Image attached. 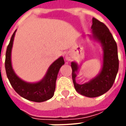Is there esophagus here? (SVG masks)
<instances>
[{"mask_svg": "<svg viewBox=\"0 0 126 126\" xmlns=\"http://www.w3.org/2000/svg\"><path fill=\"white\" fill-rule=\"evenodd\" d=\"M65 59L67 61H70L71 59V55H69V54H67L65 56Z\"/></svg>", "mask_w": 126, "mask_h": 126, "instance_id": "34e87169", "label": "esophagus"}]
</instances>
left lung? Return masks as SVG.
Wrapping results in <instances>:
<instances>
[{
  "mask_svg": "<svg viewBox=\"0 0 126 126\" xmlns=\"http://www.w3.org/2000/svg\"><path fill=\"white\" fill-rule=\"evenodd\" d=\"M91 29L93 38L100 42L103 47L102 70L97 76L89 82L79 84L76 82L78 65L72 62L71 66L72 79L76 90L83 96L94 98L105 94L112 87L119 69V59L116 42L108 28L103 22L93 17Z\"/></svg>",
  "mask_w": 126,
  "mask_h": 126,
  "instance_id": "1",
  "label": "left lung"
}]
</instances>
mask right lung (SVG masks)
I'll list each match as a JSON object with an SVG mask.
<instances>
[{
	"mask_svg": "<svg viewBox=\"0 0 126 126\" xmlns=\"http://www.w3.org/2000/svg\"><path fill=\"white\" fill-rule=\"evenodd\" d=\"M15 32L16 30L13 33L7 47L5 58V69L10 84L16 93L27 100L37 103L48 100L54 95L57 74L61 67L65 63L64 59L61 57L55 61L50 66L46 76L40 82L32 84L24 82L16 76L11 65V55Z\"/></svg>",
	"mask_w": 126,
	"mask_h": 126,
	"instance_id": "obj_1",
	"label": "right lung"
}]
</instances>
